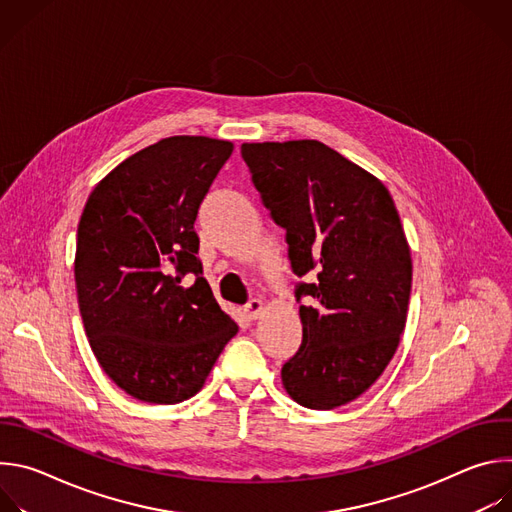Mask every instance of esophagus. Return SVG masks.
Segmentation results:
<instances>
[{
  "label": "esophagus",
  "mask_w": 512,
  "mask_h": 512,
  "mask_svg": "<svg viewBox=\"0 0 512 512\" xmlns=\"http://www.w3.org/2000/svg\"><path fill=\"white\" fill-rule=\"evenodd\" d=\"M263 308H265L263 300L253 298V300L245 306V314H247V318H249V320H257V318L263 314Z\"/></svg>",
  "instance_id": "34e87169"
}]
</instances>
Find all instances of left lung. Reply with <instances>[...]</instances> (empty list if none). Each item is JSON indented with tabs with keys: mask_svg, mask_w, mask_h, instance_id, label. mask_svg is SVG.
Wrapping results in <instances>:
<instances>
[{
	"mask_svg": "<svg viewBox=\"0 0 512 512\" xmlns=\"http://www.w3.org/2000/svg\"><path fill=\"white\" fill-rule=\"evenodd\" d=\"M241 156L285 229L300 283L302 346L281 369L287 395L334 409L367 391L391 362L407 320L411 251L385 184L318 139L243 143Z\"/></svg>",
	"mask_w": 512,
	"mask_h": 512,
	"instance_id": "8db88e82",
	"label": "left lung"
}]
</instances>
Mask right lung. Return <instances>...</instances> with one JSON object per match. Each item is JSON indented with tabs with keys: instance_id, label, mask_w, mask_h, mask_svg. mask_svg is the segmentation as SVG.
I'll use <instances>...</instances> for the list:
<instances>
[{
	"instance_id": "obj_1",
	"label": "right lung",
	"mask_w": 512,
	"mask_h": 512,
	"mask_svg": "<svg viewBox=\"0 0 512 512\" xmlns=\"http://www.w3.org/2000/svg\"><path fill=\"white\" fill-rule=\"evenodd\" d=\"M233 150L229 139L164 137L113 168L81 214L75 283L85 332L107 377L143 403L196 395L239 332L200 275L194 231Z\"/></svg>"
}]
</instances>
